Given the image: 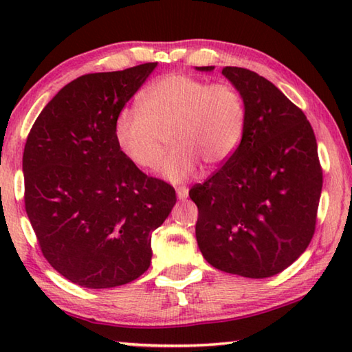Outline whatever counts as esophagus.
<instances>
[{
	"instance_id": "esophagus-1",
	"label": "esophagus",
	"mask_w": 352,
	"mask_h": 352,
	"mask_svg": "<svg viewBox=\"0 0 352 352\" xmlns=\"http://www.w3.org/2000/svg\"><path fill=\"white\" fill-rule=\"evenodd\" d=\"M177 197L180 200H186L188 199V188H178L177 189Z\"/></svg>"
}]
</instances>
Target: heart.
I'll list each match as a JSON object with an SVG mask.
<instances>
[{
    "mask_svg": "<svg viewBox=\"0 0 352 352\" xmlns=\"http://www.w3.org/2000/svg\"><path fill=\"white\" fill-rule=\"evenodd\" d=\"M141 109L124 107L115 119V140L124 155L142 169L157 166L168 135L172 146L160 170L174 183L195 174L199 162L223 164L243 138L247 102L230 82L210 83L172 73L141 94Z\"/></svg>",
    "mask_w": 352,
    "mask_h": 352,
    "instance_id": "b5f03b06",
    "label": "heart"
}]
</instances>
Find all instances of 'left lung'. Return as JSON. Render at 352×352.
Masks as SVG:
<instances>
[{"label": "left lung", "instance_id": "8db88e82", "mask_svg": "<svg viewBox=\"0 0 352 352\" xmlns=\"http://www.w3.org/2000/svg\"><path fill=\"white\" fill-rule=\"evenodd\" d=\"M222 74L245 98L247 126L222 168L189 190L199 208L195 237L216 269L269 278L294 264L314 236L323 186L317 140L305 113L265 77L237 67Z\"/></svg>", "mask_w": 352, "mask_h": 352}]
</instances>
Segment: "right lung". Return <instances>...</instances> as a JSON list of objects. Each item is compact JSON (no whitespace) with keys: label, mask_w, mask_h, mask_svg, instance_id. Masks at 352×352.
I'll list each match as a JSON object with an SVG mask.
<instances>
[{"label":"right lung","mask_w":352,"mask_h":352,"mask_svg":"<svg viewBox=\"0 0 352 352\" xmlns=\"http://www.w3.org/2000/svg\"><path fill=\"white\" fill-rule=\"evenodd\" d=\"M157 63L77 77L34 122L23 153L25 206L46 261L88 289L132 283L175 190L119 148L115 119Z\"/></svg>","instance_id":"add662e5"}]
</instances>
